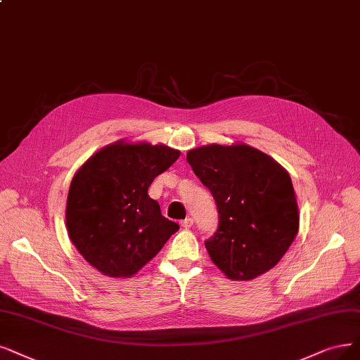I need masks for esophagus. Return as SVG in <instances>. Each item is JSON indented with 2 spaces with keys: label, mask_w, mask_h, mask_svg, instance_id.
I'll return each instance as SVG.
<instances>
[{
  "label": "esophagus",
  "mask_w": 360,
  "mask_h": 360,
  "mask_svg": "<svg viewBox=\"0 0 360 360\" xmlns=\"http://www.w3.org/2000/svg\"><path fill=\"white\" fill-rule=\"evenodd\" d=\"M181 225H182L184 229H191V227H193V219H191V218L184 219V221L181 222Z\"/></svg>",
  "instance_id": "34e87169"
}]
</instances>
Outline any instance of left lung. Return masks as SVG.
<instances>
[{
    "instance_id": "1",
    "label": "left lung",
    "mask_w": 360,
    "mask_h": 360,
    "mask_svg": "<svg viewBox=\"0 0 360 360\" xmlns=\"http://www.w3.org/2000/svg\"><path fill=\"white\" fill-rule=\"evenodd\" d=\"M187 162L218 206V230L205 242L212 262L231 281L271 270L300 229L288 170L243 142L198 146L187 153Z\"/></svg>"
}]
</instances>
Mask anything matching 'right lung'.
Returning a JSON list of instances; mask_svg holds the SVG:
<instances>
[{
  "instance_id": "1",
  "label": "right lung",
  "mask_w": 360,
  "mask_h": 360,
  "mask_svg": "<svg viewBox=\"0 0 360 360\" xmlns=\"http://www.w3.org/2000/svg\"><path fill=\"white\" fill-rule=\"evenodd\" d=\"M179 155L165 143L120 139L75 172L66 198V231L91 267L108 277L129 278L179 230L148 195L154 178Z\"/></svg>"
}]
</instances>
